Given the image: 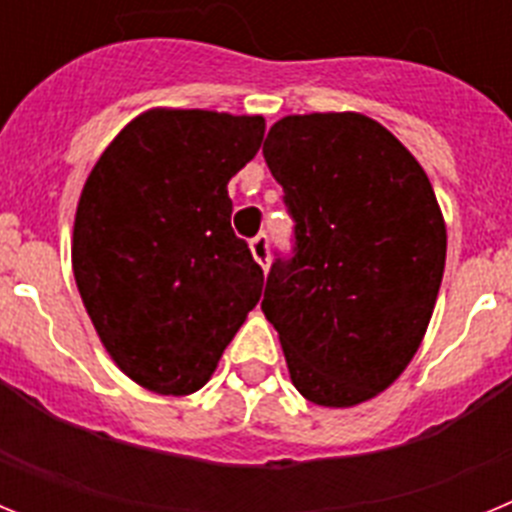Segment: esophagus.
Segmentation results:
<instances>
[{"instance_id": "esophagus-1", "label": "esophagus", "mask_w": 512, "mask_h": 512, "mask_svg": "<svg viewBox=\"0 0 512 512\" xmlns=\"http://www.w3.org/2000/svg\"><path fill=\"white\" fill-rule=\"evenodd\" d=\"M251 253L253 259L259 261L261 269H269V238H266V233H259L256 238L251 241Z\"/></svg>"}]
</instances>
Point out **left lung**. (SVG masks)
Returning a JSON list of instances; mask_svg holds the SVG:
<instances>
[{"mask_svg":"<svg viewBox=\"0 0 512 512\" xmlns=\"http://www.w3.org/2000/svg\"><path fill=\"white\" fill-rule=\"evenodd\" d=\"M264 158L295 220L261 310L305 400L354 408L387 390L431 323L446 223L431 182L390 130L359 112L274 122Z\"/></svg>","mask_w":512,"mask_h":512,"instance_id":"left-lung-1","label":"left lung"}]
</instances>
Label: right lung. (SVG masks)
Here are the masks:
<instances>
[{
	"label": "right lung",
	"mask_w": 512,
	"mask_h": 512,
	"mask_svg": "<svg viewBox=\"0 0 512 512\" xmlns=\"http://www.w3.org/2000/svg\"><path fill=\"white\" fill-rule=\"evenodd\" d=\"M264 130L261 115L148 110L81 189L76 287L107 354L146 390H200L259 302L264 271L230 228L228 182Z\"/></svg>",
	"instance_id": "add662e5"
}]
</instances>
